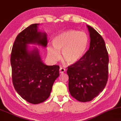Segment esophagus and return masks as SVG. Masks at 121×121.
I'll return each mask as SVG.
<instances>
[{
	"instance_id": "obj_1",
	"label": "esophagus",
	"mask_w": 121,
	"mask_h": 121,
	"mask_svg": "<svg viewBox=\"0 0 121 121\" xmlns=\"http://www.w3.org/2000/svg\"><path fill=\"white\" fill-rule=\"evenodd\" d=\"M59 70H60V73L62 74V73H64L66 70H65V69H64V68H60Z\"/></svg>"
}]
</instances>
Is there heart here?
<instances>
[{"instance_id": "1", "label": "heart", "mask_w": 121, "mask_h": 121, "mask_svg": "<svg viewBox=\"0 0 121 121\" xmlns=\"http://www.w3.org/2000/svg\"><path fill=\"white\" fill-rule=\"evenodd\" d=\"M89 38L86 33L75 30L62 31L52 40V44L48 46V55L52 61L60 59L59 51H62V58L67 63L73 64L79 61L87 49Z\"/></svg>"}]
</instances>
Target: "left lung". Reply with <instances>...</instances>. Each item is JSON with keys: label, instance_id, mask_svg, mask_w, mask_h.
I'll return each mask as SVG.
<instances>
[{"label": "left lung", "instance_id": "obj_1", "mask_svg": "<svg viewBox=\"0 0 121 121\" xmlns=\"http://www.w3.org/2000/svg\"><path fill=\"white\" fill-rule=\"evenodd\" d=\"M87 27L90 37L89 49L67 70L69 92L81 102L91 101L97 96L108 78L109 57L104 39L93 27Z\"/></svg>", "mask_w": 121, "mask_h": 121}]
</instances>
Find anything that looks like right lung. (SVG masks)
<instances>
[{"instance_id": "add662e5", "label": "right lung", "mask_w": 121, "mask_h": 121, "mask_svg": "<svg viewBox=\"0 0 121 121\" xmlns=\"http://www.w3.org/2000/svg\"><path fill=\"white\" fill-rule=\"evenodd\" d=\"M34 24L17 36L11 56L12 82L22 98L33 104L42 103L50 95L55 81L59 76V65L44 64L39 49H30L29 44L46 48L47 35Z\"/></svg>"}]
</instances>
